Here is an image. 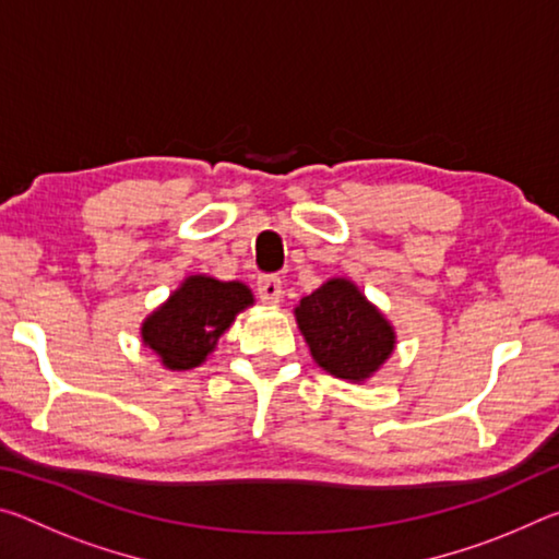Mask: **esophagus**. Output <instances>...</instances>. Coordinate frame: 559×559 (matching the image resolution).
Instances as JSON below:
<instances>
[{"instance_id": "esophagus-1", "label": "esophagus", "mask_w": 559, "mask_h": 559, "mask_svg": "<svg viewBox=\"0 0 559 559\" xmlns=\"http://www.w3.org/2000/svg\"><path fill=\"white\" fill-rule=\"evenodd\" d=\"M257 290H259V298L263 302H269V306H276V302L283 296V281L278 276H259Z\"/></svg>"}]
</instances>
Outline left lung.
Segmentation results:
<instances>
[{"instance_id": "1", "label": "left lung", "mask_w": 559, "mask_h": 559, "mask_svg": "<svg viewBox=\"0 0 559 559\" xmlns=\"http://www.w3.org/2000/svg\"><path fill=\"white\" fill-rule=\"evenodd\" d=\"M296 320L316 362L340 380H370L394 353L392 323L347 278L300 298Z\"/></svg>"}]
</instances>
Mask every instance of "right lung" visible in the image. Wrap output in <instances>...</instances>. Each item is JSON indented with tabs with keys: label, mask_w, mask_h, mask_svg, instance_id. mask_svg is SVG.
<instances>
[{
	"label": "right lung",
	"mask_w": 559,
	"mask_h": 559,
	"mask_svg": "<svg viewBox=\"0 0 559 559\" xmlns=\"http://www.w3.org/2000/svg\"><path fill=\"white\" fill-rule=\"evenodd\" d=\"M249 306H253V293L241 281L189 276L145 318L140 335L167 370H192L214 353L216 340Z\"/></svg>",
	"instance_id": "right-lung-1"
}]
</instances>
